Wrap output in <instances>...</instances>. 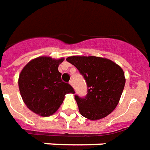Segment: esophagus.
<instances>
[{"mask_svg": "<svg viewBox=\"0 0 150 150\" xmlns=\"http://www.w3.org/2000/svg\"><path fill=\"white\" fill-rule=\"evenodd\" d=\"M70 84H71V85L72 86V87H73V88H75V87H74V83H73V81H70Z\"/></svg>", "mask_w": 150, "mask_h": 150, "instance_id": "obj_1", "label": "esophagus"}]
</instances>
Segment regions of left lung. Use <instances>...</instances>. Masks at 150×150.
Returning a JSON list of instances; mask_svg holds the SVG:
<instances>
[{
    "label": "left lung",
    "mask_w": 150,
    "mask_h": 150,
    "mask_svg": "<svg viewBox=\"0 0 150 150\" xmlns=\"http://www.w3.org/2000/svg\"><path fill=\"white\" fill-rule=\"evenodd\" d=\"M67 61L78 69L87 83L85 97L75 96L81 115L97 120L110 115L119 103L125 85L122 68L111 60L94 56H73Z\"/></svg>",
    "instance_id": "left-lung-1"
}]
</instances>
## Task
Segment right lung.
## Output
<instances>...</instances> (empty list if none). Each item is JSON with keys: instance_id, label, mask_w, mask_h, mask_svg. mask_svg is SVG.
I'll use <instances>...</instances> for the list:
<instances>
[{"instance_id": "1", "label": "right lung", "mask_w": 150, "mask_h": 150, "mask_svg": "<svg viewBox=\"0 0 150 150\" xmlns=\"http://www.w3.org/2000/svg\"><path fill=\"white\" fill-rule=\"evenodd\" d=\"M64 58L40 57L29 62L18 79L19 91L24 103L31 111L50 116L57 111L67 93H74L71 84L64 83L58 65Z\"/></svg>"}]
</instances>
